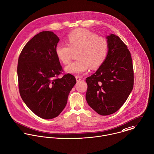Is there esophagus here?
I'll list each match as a JSON object with an SVG mask.
<instances>
[{
    "label": "esophagus",
    "instance_id": "34e87169",
    "mask_svg": "<svg viewBox=\"0 0 154 154\" xmlns=\"http://www.w3.org/2000/svg\"><path fill=\"white\" fill-rule=\"evenodd\" d=\"M76 81L78 82L80 80H81V76H76Z\"/></svg>",
    "mask_w": 154,
    "mask_h": 154
}]
</instances>
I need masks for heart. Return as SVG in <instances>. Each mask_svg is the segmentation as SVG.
<instances>
[{
  "label": "heart",
  "instance_id": "b5f03b06",
  "mask_svg": "<svg viewBox=\"0 0 154 154\" xmlns=\"http://www.w3.org/2000/svg\"><path fill=\"white\" fill-rule=\"evenodd\" d=\"M67 44L58 43L55 47V54L64 64H68L73 51H78L76 60L66 68V72L79 74L86 72L89 67H100L106 58L108 42L106 39L85 29H78L70 32L67 38Z\"/></svg>",
  "mask_w": 154,
  "mask_h": 154
}]
</instances>
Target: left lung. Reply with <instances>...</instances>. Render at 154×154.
<instances>
[{"instance_id": "obj_1", "label": "left lung", "mask_w": 154, "mask_h": 154, "mask_svg": "<svg viewBox=\"0 0 154 154\" xmlns=\"http://www.w3.org/2000/svg\"><path fill=\"white\" fill-rule=\"evenodd\" d=\"M108 53L95 73L86 78V100L97 113L116 112L133 88L134 72L130 52L117 36H107Z\"/></svg>"}]
</instances>
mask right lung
Wrapping results in <instances>:
<instances>
[{"label": "right lung", "mask_w": 154, "mask_h": 154, "mask_svg": "<svg viewBox=\"0 0 154 154\" xmlns=\"http://www.w3.org/2000/svg\"><path fill=\"white\" fill-rule=\"evenodd\" d=\"M58 42L52 32H41L26 44L18 61L21 97L35 114L46 119L60 115L76 82L70 73L58 78L63 72L55 52Z\"/></svg>", "instance_id": "right-lung-1"}]
</instances>
